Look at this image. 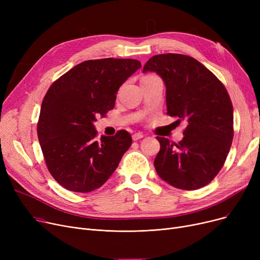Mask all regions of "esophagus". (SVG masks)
I'll return each mask as SVG.
<instances>
[{
    "label": "esophagus",
    "mask_w": 260,
    "mask_h": 260,
    "mask_svg": "<svg viewBox=\"0 0 260 260\" xmlns=\"http://www.w3.org/2000/svg\"><path fill=\"white\" fill-rule=\"evenodd\" d=\"M143 138V134L142 133H136L133 135V140L134 141H137L139 139H142Z\"/></svg>",
    "instance_id": "obj_1"
}]
</instances>
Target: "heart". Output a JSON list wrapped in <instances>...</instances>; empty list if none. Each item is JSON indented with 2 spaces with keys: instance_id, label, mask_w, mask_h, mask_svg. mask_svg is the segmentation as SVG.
<instances>
[{
  "instance_id": "heart-1",
  "label": "heart",
  "mask_w": 260,
  "mask_h": 260,
  "mask_svg": "<svg viewBox=\"0 0 260 260\" xmlns=\"http://www.w3.org/2000/svg\"><path fill=\"white\" fill-rule=\"evenodd\" d=\"M147 77H149V76H147ZM147 77H144V78H147Z\"/></svg>"
}]
</instances>
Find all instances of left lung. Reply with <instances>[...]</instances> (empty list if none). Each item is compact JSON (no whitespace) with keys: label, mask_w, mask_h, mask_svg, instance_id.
Wrapping results in <instances>:
<instances>
[{"label":"left lung","mask_w":260,"mask_h":260,"mask_svg":"<svg viewBox=\"0 0 260 260\" xmlns=\"http://www.w3.org/2000/svg\"><path fill=\"white\" fill-rule=\"evenodd\" d=\"M147 72L165 82L168 115L186 122L177 144L157 137V174L181 189L209 184L223 167L234 136L233 105L225 87L206 66L184 54H157L144 65Z\"/></svg>","instance_id":"obj_1"}]
</instances>
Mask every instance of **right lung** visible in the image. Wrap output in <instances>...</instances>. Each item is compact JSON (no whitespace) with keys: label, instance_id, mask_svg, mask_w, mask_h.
Wrapping results in <instances>:
<instances>
[{"label":"right lung","instance_id":"right-lung-1","mask_svg":"<svg viewBox=\"0 0 260 260\" xmlns=\"http://www.w3.org/2000/svg\"><path fill=\"white\" fill-rule=\"evenodd\" d=\"M140 67L133 59L84 61L47 90L38 138L49 173L66 189L88 193L102 186L132 145L126 131L97 140L93 123L114 108L120 86Z\"/></svg>","mask_w":260,"mask_h":260}]
</instances>
